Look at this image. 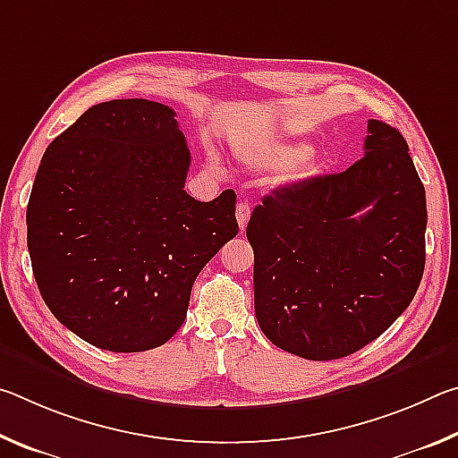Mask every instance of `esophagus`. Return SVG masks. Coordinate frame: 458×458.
<instances>
[{
  "mask_svg": "<svg viewBox=\"0 0 458 458\" xmlns=\"http://www.w3.org/2000/svg\"><path fill=\"white\" fill-rule=\"evenodd\" d=\"M248 218H250V204H246V201H240V204L236 206V220H238L240 230L246 228Z\"/></svg>",
  "mask_w": 458,
  "mask_h": 458,
  "instance_id": "esophagus-1",
  "label": "esophagus"
}]
</instances>
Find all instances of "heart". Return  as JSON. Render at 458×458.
Returning a JSON list of instances; mask_svg holds the SVG:
<instances>
[{
    "mask_svg": "<svg viewBox=\"0 0 458 458\" xmlns=\"http://www.w3.org/2000/svg\"><path fill=\"white\" fill-rule=\"evenodd\" d=\"M236 151L238 157L248 167H281L276 175V183H297L317 169V155L305 143L268 139V141L259 143H240Z\"/></svg>",
    "mask_w": 458,
    "mask_h": 458,
    "instance_id": "heart-1",
    "label": "heart"
}]
</instances>
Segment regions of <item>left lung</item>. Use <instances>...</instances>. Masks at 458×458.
<instances>
[{"label":"left lung","mask_w":458,"mask_h":458,"mask_svg":"<svg viewBox=\"0 0 458 458\" xmlns=\"http://www.w3.org/2000/svg\"><path fill=\"white\" fill-rule=\"evenodd\" d=\"M363 157L267 196L246 238L254 311L281 350L325 361L371 344L412 303L426 260V193L406 139L369 119Z\"/></svg>","instance_id":"left-lung-1"}]
</instances>
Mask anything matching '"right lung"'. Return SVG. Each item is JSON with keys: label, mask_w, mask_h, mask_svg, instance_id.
<instances>
[{"label": "right lung", "mask_w": 458, "mask_h": 458, "mask_svg": "<svg viewBox=\"0 0 458 458\" xmlns=\"http://www.w3.org/2000/svg\"><path fill=\"white\" fill-rule=\"evenodd\" d=\"M190 161L174 108L145 98L90 106L46 149L28 250L44 303L87 344L164 345L201 268L238 234L236 193L191 198Z\"/></svg>", "instance_id": "1"}]
</instances>
